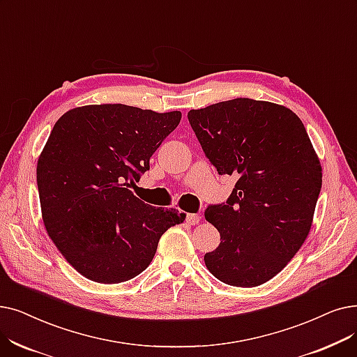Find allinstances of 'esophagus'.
I'll return each instance as SVG.
<instances>
[{"label": "esophagus", "mask_w": 357, "mask_h": 357, "mask_svg": "<svg viewBox=\"0 0 357 357\" xmlns=\"http://www.w3.org/2000/svg\"><path fill=\"white\" fill-rule=\"evenodd\" d=\"M201 220V217L198 214H187V223L188 225H197Z\"/></svg>", "instance_id": "esophagus-1"}]
</instances>
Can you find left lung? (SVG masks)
<instances>
[{"instance_id":"left-lung-1","label":"left lung","mask_w":357,"mask_h":357,"mask_svg":"<svg viewBox=\"0 0 357 357\" xmlns=\"http://www.w3.org/2000/svg\"><path fill=\"white\" fill-rule=\"evenodd\" d=\"M188 121L219 175L238 178L226 203L204 213L220 234L206 266L230 286L266 283L301 250L321 191L303 123L286 106L248 98L192 109Z\"/></svg>"}]
</instances>
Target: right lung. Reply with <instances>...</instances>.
<instances>
[{
	"label": "right lung",
	"instance_id": "right-lung-1",
	"mask_svg": "<svg viewBox=\"0 0 357 357\" xmlns=\"http://www.w3.org/2000/svg\"><path fill=\"white\" fill-rule=\"evenodd\" d=\"M181 116L106 103L74 107L54 126L36 167L42 219L58 251L89 280H131L149 267L165 231L185 220L128 190Z\"/></svg>",
	"mask_w": 357,
	"mask_h": 357
}]
</instances>
